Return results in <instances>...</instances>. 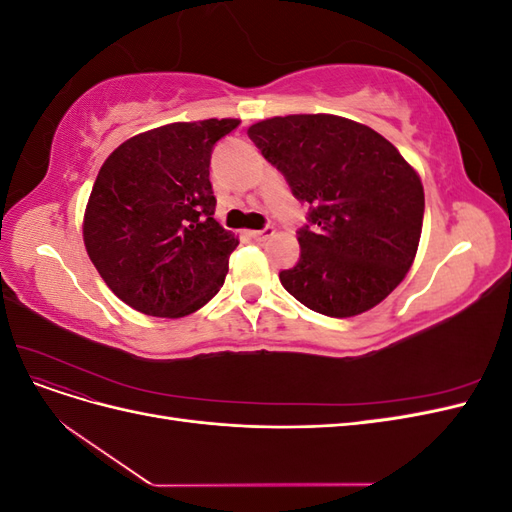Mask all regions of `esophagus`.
<instances>
[{
  "label": "esophagus",
  "mask_w": 512,
  "mask_h": 512,
  "mask_svg": "<svg viewBox=\"0 0 512 512\" xmlns=\"http://www.w3.org/2000/svg\"><path fill=\"white\" fill-rule=\"evenodd\" d=\"M273 228L271 226H267V228H262V230H250V237L254 239V241H267L269 237H273Z\"/></svg>",
  "instance_id": "obj_1"
}]
</instances>
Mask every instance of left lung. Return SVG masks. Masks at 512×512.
Segmentation results:
<instances>
[{"label": "left lung", "mask_w": 512, "mask_h": 512, "mask_svg": "<svg viewBox=\"0 0 512 512\" xmlns=\"http://www.w3.org/2000/svg\"><path fill=\"white\" fill-rule=\"evenodd\" d=\"M247 136L309 205L301 258L280 273L282 286L331 318L389 297L412 267L425 213L421 177L404 156L363 123L322 113L262 119Z\"/></svg>", "instance_id": "1"}]
</instances>
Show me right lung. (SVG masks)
<instances>
[{
	"label": "right lung",
	"instance_id": "right-lung-1",
	"mask_svg": "<svg viewBox=\"0 0 512 512\" xmlns=\"http://www.w3.org/2000/svg\"><path fill=\"white\" fill-rule=\"evenodd\" d=\"M239 119H205L136 134L102 164L83 220L87 254L136 312L181 318L209 303L239 245L213 218V145Z\"/></svg>",
	"mask_w": 512,
	"mask_h": 512
}]
</instances>
